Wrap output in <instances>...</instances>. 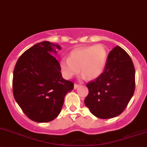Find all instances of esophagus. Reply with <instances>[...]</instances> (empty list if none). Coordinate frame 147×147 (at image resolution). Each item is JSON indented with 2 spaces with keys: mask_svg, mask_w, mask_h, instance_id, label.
<instances>
[{
  "mask_svg": "<svg viewBox=\"0 0 147 147\" xmlns=\"http://www.w3.org/2000/svg\"><path fill=\"white\" fill-rule=\"evenodd\" d=\"M80 86V84H74V89H76L78 87V86Z\"/></svg>",
  "mask_w": 147,
  "mask_h": 147,
  "instance_id": "34e87169",
  "label": "esophagus"
}]
</instances>
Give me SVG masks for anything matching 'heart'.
I'll list each match as a JSON object with an SVG mask.
<instances>
[{
    "instance_id": "1",
    "label": "heart",
    "mask_w": 147,
    "mask_h": 147,
    "mask_svg": "<svg viewBox=\"0 0 147 147\" xmlns=\"http://www.w3.org/2000/svg\"><path fill=\"white\" fill-rule=\"evenodd\" d=\"M107 59V52L102 45H93L76 49L69 57H63L60 61V68L63 76L71 78L80 71L88 79L99 76L103 71Z\"/></svg>"
}]
</instances>
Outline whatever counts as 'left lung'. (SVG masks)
Returning <instances> with one entry per match:
<instances>
[{
	"label": "left lung",
	"instance_id": "left-lung-1",
	"mask_svg": "<svg viewBox=\"0 0 147 147\" xmlns=\"http://www.w3.org/2000/svg\"><path fill=\"white\" fill-rule=\"evenodd\" d=\"M86 86L88 94L84 102L92 114L101 119L120 115L135 90V69L129 54L120 47L113 48L103 72Z\"/></svg>",
	"mask_w": 147,
	"mask_h": 147
}]
</instances>
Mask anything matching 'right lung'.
<instances>
[{
	"label": "right lung",
	"instance_id": "1",
	"mask_svg": "<svg viewBox=\"0 0 147 147\" xmlns=\"http://www.w3.org/2000/svg\"><path fill=\"white\" fill-rule=\"evenodd\" d=\"M60 49L49 42L37 43L18 59L13 78L15 100L31 120L47 122L61 112L65 96L74 83L63 79L60 63L51 54Z\"/></svg>",
	"mask_w": 147,
	"mask_h": 147
}]
</instances>
